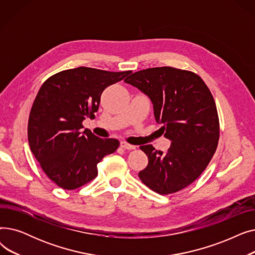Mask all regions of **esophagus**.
I'll list each match as a JSON object with an SVG mask.
<instances>
[{
	"label": "esophagus",
	"instance_id": "1",
	"mask_svg": "<svg viewBox=\"0 0 255 255\" xmlns=\"http://www.w3.org/2000/svg\"><path fill=\"white\" fill-rule=\"evenodd\" d=\"M121 146H122V148L125 149V150H134V149H135V145L129 144V143L126 142V141H122V142H121Z\"/></svg>",
	"mask_w": 255,
	"mask_h": 255
}]
</instances>
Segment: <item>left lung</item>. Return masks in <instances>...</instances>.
Returning a JSON list of instances; mask_svg holds the SVG:
<instances>
[{
  "label": "left lung",
  "instance_id": "8db88e82",
  "mask_svg": "<svg viewBox=\"0 0 255 255\" xmlns=\"http://www.w3.org/2000/svg\"><path fill=\"white\" fill-rule=\"evenodd\" d=\"M125 83L151 99L156 122L171 143L163 153L141 145L149 163L138 177L159 194L178 192L193 183L210 163L219 140L216 103L194 72L156 67L132 73Z\"/></svg>",
  "mask_w": 255,
  "mask_h": 255
}]
</instances>
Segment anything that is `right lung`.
Instances as JSON below:
<instances>
[{
    "label": "right lung",
    "instance_id": "obj_1",
    "mask_svg": "<svg viewBox=\"0 0 255 255\" xmlns=\"http://www.w3.org/2000/svg\"><path fill=\"white\" fill-rule=\"evenodd\" d=\"M130 73L78 67L50 76L40 88L29 117V144L45 175L61 188L74 190L95 179L97 164L119 148L116 138L83 131V121L95 117L102 92Z\"/></svg>",
    "mask_w": 255,
    "mask_h": 255
}]
</instances>
